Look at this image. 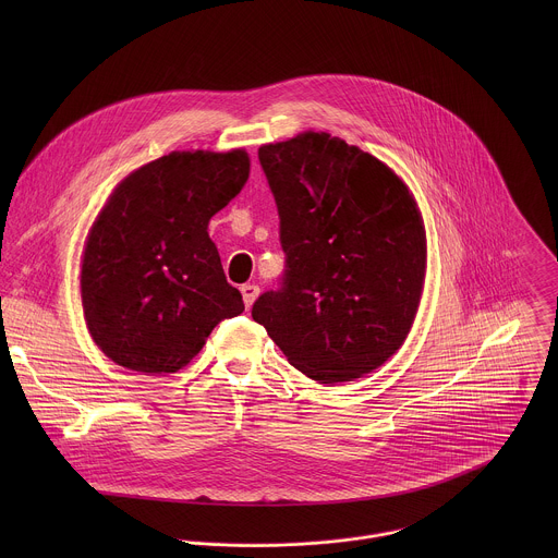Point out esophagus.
I'll use <instances>...</instances> for the list:
<instances>
[{
  "label": "esophagus",
  "instance_id": "obj_1",
  "mask_svg": "<svg viewBox=\"0 0 558 558\" xmlns=\"http://www.w3.org/2000/svg\"><path fill=\"white\" fill-rule=\"evenodd\" d=\"M240 292H242V299H244V305L246 307H251L253 303H255V299H257V294H259V288L255 286V283H244L242 288H240Z\"/></svg>",
  "mask_w": 558,
  "mask_h": 558
}]
</instances>
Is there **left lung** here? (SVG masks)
<instances>
[{"label":"left lung","instance_id":"left-lung-1","mask_svg":"<svg viewBox=\"0 0 558 558\" xmlns=\"http://www.w3.org/2000/svg\"><path fill=\"white\" fill-rule=\"evenodd\" d=\"M279 213L286 270L251 316L319 385L361 378L410 332L425 232L408 186L376 157L326 133L257 150Z\"/></svg>","mask_w":558,"mask_h":558}]
</instances>
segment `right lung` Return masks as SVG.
Returning <instances> with one entry per match:
<instances>
[{"label":"right lung","mask_w":558,"mask_h":558,"mask_svg":"<svg viewBox=\"0 0 558 558\" xmlns=\"http://www.w3.org/2000/svg\"><path fill=\"white\" fill-rule=\"evenodd\" d=\"M246 178L244 150L171 153L111 193L85 244L81 301L92 339L113 363L173 374L219 322L244 312L208 221Z\"/></svg>","instance_id":"right-lung-1"}]
</instances>
